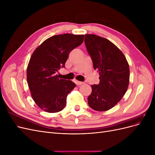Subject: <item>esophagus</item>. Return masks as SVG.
Returning <instances> with one entry per match:
<instances>
[{
  "instance_id": "34e87169",
  "label": "esophagus",
  "mask_w": 155,
  "mask_h": 155,
  "mask_svg": "<svg viewBox=\"0 0 155 155\" xmlns=\"http://www.w3.org/2000/svg\"><path fill=\"white\" fill-rule=\"evenodd\" d=\"M75 83H76V84L77 85H81L83 83V82H81V81H75Z\"/></svg>"
}]
</instances>
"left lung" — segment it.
Masks as SVG:
<instances>
[{
  "label": "left lung",
  "instance_id": "left-lung-1",
  "mask_svg": "<svg viewBox=\"0 0 155 155\" xmlns=\"http://www.w3.org/2000/svg\"><path fill=\"white\" fill-rule=\"evenodd\" d=\"M85 44L94 70L100 75V83L92 85L88 104L92 109L106 111L121 100L129 83V66L121 51L100 36L85 35Z\"/></svg>",
  "mask_w": 155,
  "mask_h": 155
}]
</instances>
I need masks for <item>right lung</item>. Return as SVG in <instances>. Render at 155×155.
<instances>
[{"label": "right lung", "mask_w": 155, "mask_h": 155, "mask_svg": "<svg viewBox=\"0 0 155 155\" xmlns=\"http://www.w3.org/2000/svg\"><path fill=\"white\" fill-rule=\"evenodd\" d=\"M83 40L84 35H54L32 54L27 67V82L33 100L42 110L54 113L66 105L67 95L76 84L59 79L55 73L64 67L70 51L82 44Z\"/></svg>", "instance_id": "obj_1"}]
</instances>
